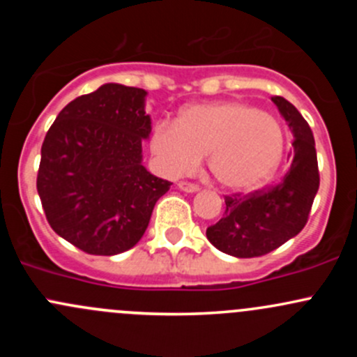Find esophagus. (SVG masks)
Here are the masks:
<instances>
[{
    "mask_svg": "<svg viewBox=\"0 0 357 357\" xmlns=\"http://www.w3.org/2000/svg\"><path fill=\"white\" fill-rule=\"evenodd\" d=\"M178 188L183 190V192H186V193H195V192H199V190H200L199 186L193 185V183H188V181H179Z\"/></svg>",
    "mask_w": 357,
    "mask_h": 357,
    "instance_id": "esophagus-1",
    "label": "esophagus"
}]
</instances>
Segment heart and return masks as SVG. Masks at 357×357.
I'll return each mask as SVG.
<instances>
[{
	"label": "heart",
	"instance_id": "1",
	"mask_svg": "<svg viewBox=\"0 0 357 357\" xmlns=\"http://www.w3.org/2000/svg\"><path fill=\"white\" fill-rule=\"evenodd\" d=\"M150 146L171 178L190 174L208 155V169L219 185L245 192L275 172L285 138L273 115L231 100L188 107L178 124L158 122Z\"/></svg>",
	"mask_w": 357,
	"mask_h": 357
}]
</instances>
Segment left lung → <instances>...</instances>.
<instances>
[{
    "label": "left lung",
    "mask_w": 357,
    "mask_h": 357,
    "mask_svg": "<svg viewBox=\"0 0 357 357\" xmlns=\"http://www.w3.org/2000/svg\"><path fill=\"white\" fill-rule=\"evenodd\" d=\"M294 132V157L282 181L250 195L226 197L225 215L207 228V238L233 257H259L302 231L319 188L314 136L301 112L283 96H273Z\"/></svg>",
    "instance_id": "obj_1"
}]
</instances>
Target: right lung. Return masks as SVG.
Masks as SVG:
<instances>
[{"label": "right lung", "mask_w": 357, "mask_h": 357, "mask_svg": "<svg viewBox=\"0 0 357 357\" xmlns=\"http://www.w3.org/2000/svg\"><path fill=\"white\" fill-rule=\"evenodd\" d=\"M146 91L100 86L56 115L41 146L38 193L56 235L91 255H115L142 240L172 183L142 164L152 132Z\"/></svg>", "instance_id": "obj_1"}]
</instances>
